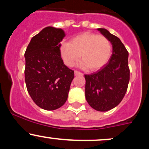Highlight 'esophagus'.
<instances>
[{
    "label": "esophagus",
    "mask_w": 149,
    "mask_h": 149,
    "mask_svg": "<svg viewBox=\"0 0 149 149\" xmlns=\"http://www.w3.org/2000/svg\"><path fill=\"white\" fill-rule=\"evenodd\" d=\"M74 73H75V76H78V75H80V76H83V73L80 72V71H74Z\"/></svg>",
    "instance_id": "1"
}]
</instances>
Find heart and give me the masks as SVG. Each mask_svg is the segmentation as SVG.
<instances>
[{
  "label": "heart",
  "instance_id": "b5f03b06",
  "mask_svg": "<svg viewBox=\"0 0 149 149\" xmlns=\"http://www.w3.org/2000/svg\"><path fill=\"white\" fill-rule=\"evenodd\" d=\"M111 44L107 38L92 33H83L73 37L71 42H63L60 47L64 64L72 66L80 59L82 66L97 71L108 62L111 55Z\"/></svg>",
  "mask_w": 149,
  "mask_h": 149
}]
</instances>
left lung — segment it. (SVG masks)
<instances>
[{"label": "left lung", "mask_w": 149, "mask_h": 149, "mask_svg": "<svg viewBox=\"0 0 149 149\" xmlns=\"http://www.w3.org/2000/svg\"><path fill=\"white\" fill-rule=\"evenodd\" d=\"M109 39L112 55L100 70L85 75V98L92 108L107 111L120 103L127 92L130 81L128 52L121 40L105 29H97Z\"/></svg>", "instance_id": "1"}]
</instances>
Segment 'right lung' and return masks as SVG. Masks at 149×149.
I'll return each mask as SVG.
<instances>
[{
  "label": "right lung",
  "instance_id": "obj_1",
  "mask_svg": "<svg viewBox=\"0 0 149 149\" xmlns=\"http://www.w3.org/2000/svg\"><path fill=\"white\" fill-rule=\"evenodd\" d=\"M65 36L61 29L45 27L32 38L24 54L27 90L35 104L47 111L64 105L74 78V71L61 57L60 42Z\"/></svg>",
  "mask_w": 149,
  "mask_h": 149
}]
</instances>
